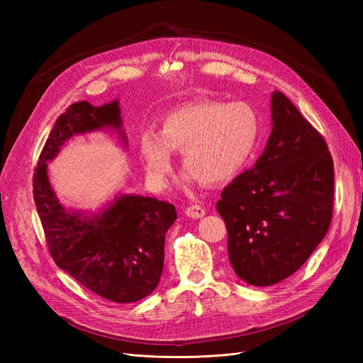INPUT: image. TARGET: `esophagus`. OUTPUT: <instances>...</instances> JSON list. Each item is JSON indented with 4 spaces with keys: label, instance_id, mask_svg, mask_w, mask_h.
Segmentation results:
<instances>
[{
    "label": "esophagus",
    "instance_id": "34e87169",
    "mask_svg": "<svg viewBox=\"0 0 363 363\" xmlns=\"http://www.w3.org/2000/svg\"><path fill=\"white\" fill-rule=\"evenodd\" d=\"M184 213L188 215L189 218L199 219V218H203L206 215V211H204V207L200 206V204H192V206H189L188 208H186Z\"/></svg>",
    "mask_w": 363,
    "mask_h": 363
}]
</instances>
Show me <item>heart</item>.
Here are the masks:
<instances>
[{
    "label": "heart",
    "instance_id": "1",
    "mask_svg": "<svg viewBox=\"0 0 363 363\" xmlns=\"http://www.w3.org/2000/svg\"><path fill=\"white\" fill-rule=\"evenodd\" d=\"M259 121L240 101H195L163 118L157 136L142 135L140 159L148 177L159 186L172 169L171 152H182L186 180L219 184L244 168L256 147Z\"/></svg>",
    "mask_w": 363,
    "mask_h": 363
}]
</instances>
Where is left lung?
<instances>
[{"label":"left lung","instance_id":"obj_1","mask_svg":"<svg viewBox=\"0 0 363 363\" xmlns=\"http://www.w3.org/2000/svg\"><path fill=\"white\" fill-rule=\"evenodd\" d=\"M272 131L251 169L225 186L228 259L240 280L271 286L298 269L324 239L333 213V159L324 138L286 95H271Z\"/></svg>","mask_w":363,"mask_h":363}]
</instances>
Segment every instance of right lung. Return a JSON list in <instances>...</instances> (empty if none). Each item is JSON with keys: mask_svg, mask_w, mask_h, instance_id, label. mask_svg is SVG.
Here are the masks:
<instances>
[{"mask_svg": "<svg viewBox=\"0 0 363 363\" xmlns=\"http://www.w3.org/2000/svg\"><path fill=\"white\" fill-rule=\"evenodd\" d=\"M119 101L100 107L87 101L62 113L42 148L33 175V195L48 250L57 267L84 288L115 303L145 298L159 284L164 235L177 219L175 207L142 195H118L98 213L67 211L54 194L47 162L72 136L113 128L125 142Z\"/></svg>", "mask_w": 363, "mask_h": 363, "instance_id": "obj_1", "label": "right lung"}]
</instances>
